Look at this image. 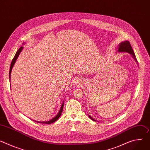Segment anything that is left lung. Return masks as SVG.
<instances>
[{
  "label": "left lung",
  "instance_id": "obj_1",
  "mask_svg": "<svg viewBox=\"0 0 150 150\" xmlns=\"http://www.w3.org/2000/svg\"><path fill=\"white\" fill-rule=\"evenodd\" d=\"M118 52H127L130 53L131 54H132V57L136 60L137 61V59L135 58V53L130 45V42L128 41H125L123 42H120V44L119 45V47H118ZM90 118L91 119H92L93 120H94L90 116H89Z\"/></svg>",
  "mask_w": 150,
  "mask_h": 150
}]
</instances>
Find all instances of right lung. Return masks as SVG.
<instances>
[{"label":"right lung","mask_w":150,"mask_h":150,"mask_svg":"<svg viewBox=\"0 0 150 150\" xmlns=\"http://www.w3.org/2000/svg\"><path fill=\"white\" fill-rule=\"evenodd\" d=\"M23 49V47H21L18 50V51L16 52V54H15V55L13 59L12 60V62H11V67H10V69H9V79H11V71H12V68H13V65H14V64H15V62H16V59H17V58H18V56H19V53H21V51H22ZM63 105H64V102H63V103H62V105H61V107H60V110H59V113H57V115L54 118H53L52 119H51L50 120L47 121V122H38V121H35V122H37V123H46V124H50V123H52L56 121V120L59 119V117L60 116V115H61V114H62V110H63Z\"/></svg>","instance_id":"right-lung-1"}]
</instances>
